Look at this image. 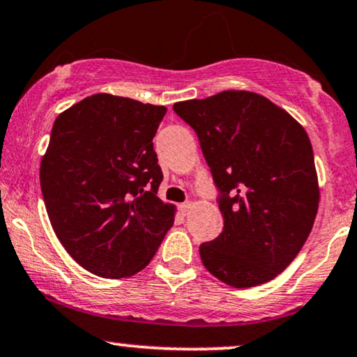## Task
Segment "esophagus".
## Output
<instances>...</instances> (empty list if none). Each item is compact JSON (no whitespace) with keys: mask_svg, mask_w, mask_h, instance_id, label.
<instances>
[{"mask_svg":"<svg viewBox=\"0 0 357 357\" xmlns=\"http://www.w3.org/2000/svg\"><path fill=\"white\" fill-rule=\"evenodd\" d=\"M191 209H192V204L190 203V201H188V203H183L181 204V213L184 214V216H188V214L191 213Z\"/></svg>","mask_w":357,"mask_h":357,"instance_id":"34e87169","label":"esophagus"}]
</instances>
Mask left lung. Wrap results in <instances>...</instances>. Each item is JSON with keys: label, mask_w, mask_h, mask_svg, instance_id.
<instances>
[{"label": "left lung", "mask_w": 357, "mask_h": 357, "mask_svg": "<svg viewBox=\"0 0 357 357\" xmlns=\"http://www.w3.org/2000/svg\"><path fill=\"white\" fill-rule=\"evenodd\" d=\"M218 190L222 233L199 246L204 268L234 287L271 281L314 225L319 188L311 141L284 109L249 91L176 102Z\"/></svg>", "instance_id": "8db88e82"}]
</instances>
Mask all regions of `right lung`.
I'll use <instances>...</instances> for the list:
<instances>
[{"label":"right lung","mask_w":357,"mask_h":357,"mask_svg":"<svg viewBox=\"0 0 357 357\" xmlns=\"http://www.w3.org/2000/svg\"><path fill=\"white\" fill-rule=\"evenodd\" d=\"M165 106L93 94L56 118L40 181L51 226L86 271L118 279L149 264L174 221L158 197L153 137Z\"/></svg>","instance_id":"right-lung-1"}]
</instances>
